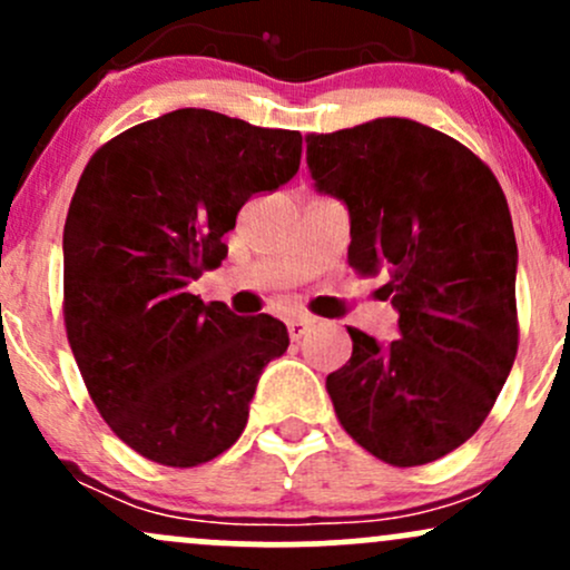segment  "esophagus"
<instances>
[{"label":"esophagus","instance_id":"obj_1","mask_svg":"<svg viewBox=\"0 0 570 570\" xmlns=\"http://www.w3.org/2000/svg\"><path fill=\"white\" fill-rule=\"evenodd\" d=\"M313 326V318H305V316H297V318H289V322H286V330H289V337L292 340H299L305 335L307 330H311Z\"/></svg>","mask_w":570,"mask_h":570}]
</instances>
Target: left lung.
I'll return each instance as SVG.
<instances>
[{
  "instance_id": "1",
  "label": "left lung",
  "mask_w": 570,
  "mask_h": 570,
  "mask_svg": "<svg viewBox=\"0 0 570 570\" xmlns=\"http://www.w3.org/2000/svg\"><path fill=\"white\" fill-rule=\"evenodd\" d=\"M316 193L348 208V265L385 273L399 337L348 326L353 353L326 377L343 429L394 466L461 448L493 407L517 356V240L503 189L440 130L377 117L307 134Z\"/></svg>"
}]
</instances>
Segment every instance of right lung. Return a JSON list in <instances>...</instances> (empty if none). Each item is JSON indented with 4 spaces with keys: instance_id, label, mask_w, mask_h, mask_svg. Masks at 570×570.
Here are the masks:
<instances>
[{
    "instance_id": "1",
    "label": "right lung",
    "mask_w": 570,
    "mask_h": 570,
    "mask_svg": "<svg viewBox=\"0 0 570 570\" xmlns=\"http://www.w3.org/2000/svg\"><path fill=\"white\" fill-rule=\"evenodd\" d=\"M299 130L176 109L90 158L63 225V322L88 394L128 448L198 466L246 429L259 375L289 348L278 318L187 286L225 259L240 206L299 168Z\"/></svg>"
}]
</instances>
